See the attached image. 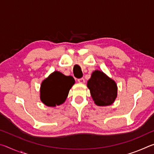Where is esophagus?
<instances>
[{"mask_svg": "<svg viewBox=\"0 0 154 154\" xmlns=\"http://www.w3.org/2000/svg\"><path fill=\"white\" fill-rule=\"evenodd\" d=\"M77 81H78V82L82 83H85V79H84V78H80V79H77Z\"/></svg>", "mask_w": 154, "mask_h": 154, "instance_id": "34e87169", "label": "esophagus"}]
</instances>
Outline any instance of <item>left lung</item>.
Returning <instances> with one entry per match:
<instances>
[{"mask_svg":"<svg viewBox=\"0 0 154 154\" xmlns=\"http://www.w3.org/2000/svg\"><path fill=\"white\" fill-rule=\"evenodd\" d=\"M88 87L96 105H110L117 97L118 88L116 82L100 71H95L88 82Z\"/></svg>","mask_w":154,"mask_h":154,"instance_id":"8db88e82","label":"left lung"}]
</instances>
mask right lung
Instances as JSON below:
<instances>
[{"instance_id": "obj_1", "label": "right lung", "mask_w": 154, "mask_h": 154, "mask_svg": "<svg viewBox=\"0 0 154 154\" xmlns=\"http://www.w3.org/2000/svg\"><path fill=\"white\" fill-rule=\"evenodd\" d=\"M75 83L71 76L55 71L43 81L41 86V100L45 105L55 106L63 103Z\"/></svg>"}]
</instances>
